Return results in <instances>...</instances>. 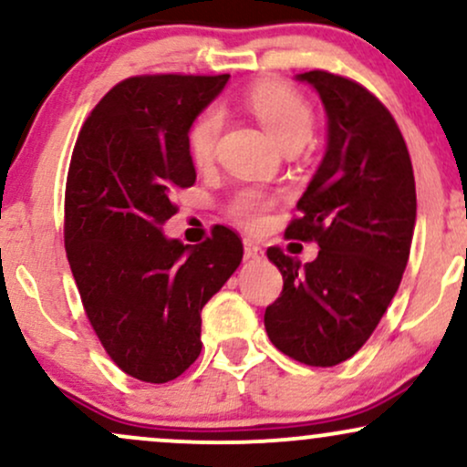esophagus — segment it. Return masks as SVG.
Here are the masks:
<instances>
[{
  "mask_svg": "<svg viewBox=\"0 0 467 467\" xmlns=\"http://www.w3.org/2000/svg\"><path fill=\"white\" fill-rule=\"evenodd\" d=\"M244 254H245V259H261V256H264V250H261L254 241L245 239L244 241Z\"/></svg>",
  "mask_w": 467,
  "mask_h": 467,
  "instance_id": "obj_1",
  "label": "esophagus"
}]
</instances>
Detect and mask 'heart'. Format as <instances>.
I'll use <instances>...</instances> for the list:
<instances>
[{"mask_svg": "<svg viewBox=\"0 0 467 467\" xmlns=\"http://www.w3.org/2000/svg\"><path fill=\"white\" fill-rule=\"evenodd\" d=\"M245 105L256 120L265 127L275 140L285 147H303L312 138L314 111L294 89L281 83H261L245 96ZM222 111L211 107L192 120L189 130V153L197 166L211 164L215 155L219 133H222ZM272 208V197L265 192L245 189L230 202L228 211L241 226L256 230L265 223L267 211Z\"/></svg>", "mask_w": 467, "mask_h": 467, "instance_id": "b5f03b06", "label": "heart"}]
</instances>
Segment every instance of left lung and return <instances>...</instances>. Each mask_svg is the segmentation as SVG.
<instances>
[{
	"mask_svg": "<svg viewBox=\"0 0 467 467\" xmlns=\"http://www.w3.org/2000/svg\"><path fill=\"white\" fill-rule=\"evenodd\" d=\"M296 80L323 100L327 149L285 234L320 250L305 265L267 250L283 292L264 320L278 351L336 367L368 340L398 292L415 233V175L393 116L362 85L323 69Z\"/></svg>",
	"mask_w": 467,
	"mask_h": 467,
	"instance_id": "1",
	"label": "left lung"
}]
</instances>
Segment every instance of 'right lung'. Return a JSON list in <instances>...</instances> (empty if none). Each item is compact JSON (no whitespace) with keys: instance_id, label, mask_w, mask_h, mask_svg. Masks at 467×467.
<instances>
[{"instance_id":"right-lung-1","label":"right lung","mask_w":467,"mask_h":467,"mask_svg":"<svg viewBox=\"0 0 467 467\" xmlns=\"http://www.w3.org/2000/svg\"><path fill=\"white\" fill-rule=\"evenodd\" d=\"M222 77H133L85 120L66 186V250L85 314L118 367L164 384L202 351V309L234 275L244 245L217 226L203 244L169 239L175 189L195 184L189 130Z\"/></svg>"}]
</instances>
